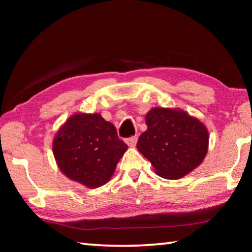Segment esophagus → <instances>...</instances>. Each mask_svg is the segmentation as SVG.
Wrapping results in <instances>:
<instances>
[{
  "mask_svg": "<svg viewBox=\"0 0 252 252\" xmlns=\"http://www.w3.org/2000/svg\"><path fill=\"white\" fill-rule=\"evenodd\" d=\"M136 141H138V136H136V135L131 136V138L126 139V143L129 147H131V148H133V147L135 146Z\"/></svg>",
  "mask_w": 252,
  "mask_h": 252,
  "instance_id": "34e87169",
  "label": "esophagus"
}]
</instances>
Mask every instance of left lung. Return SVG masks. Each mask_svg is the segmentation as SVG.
I'll list each match as a JSON object with an SVG mask.
<instances>
[{
  "label": "left lung",
  "mask_w": 252,
  "mask_h": 252,
  "mask_svg": "<svg viewBox=\"0 0 252 252\" xmlns=\"http://www.w3.org/2000/svg\"><path fill=\"white\" fill-rule=\"evenodd\" d=\"M144 119L148 129L140 135L136 148L158 176L178 180L202 163L209 133L198 118L178 108H152Z\"/></svg>",
  "instance_id": "left-lung-1"
}]
</instances>
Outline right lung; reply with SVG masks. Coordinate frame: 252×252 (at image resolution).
<instances>
[{
    "label": "right lung",
    "instance_id": "right-lung-1",
    "mask_svg": "<svg viewBox=\"0 0 252 252\" xmlns=\"http://www.w3.org/2000/svg\"><path fill=\"white\" fill-rule=\"evenodd\" d=\"M52 150L67 179L95 189L110 181L127 146L100 113L75 112L57 131Z\"/></svg>",
    "mask_w": 252,
    "mask_h": 252
}]
</instances>
